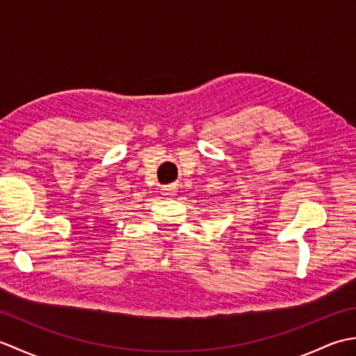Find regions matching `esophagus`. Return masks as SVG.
<instances>
[{"label":"esophagus","mask_w":356,"mask_h":356,"mask_svg":"<svg viewBox=\"0 0 356 356\" xmlns=\"http://www.w3.org/2000/svg\"><path fill=\"white\" fill-rule=\"evenodd\" d=\"M176 193H177V190H176V186H174V185H166V186L162 188V194L165 195V197H172V195Z\"/></svg>","instance_id":"esophagus-1"}]
</instances>
